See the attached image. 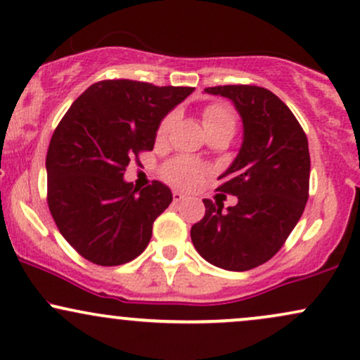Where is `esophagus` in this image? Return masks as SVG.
I'll return each instance as SVG.
<instances>
[{
    "mask_svg": "<svg viewBox=\"0 0 360 360\" xmlns=\"http://www.w3.org/2000/svg\"><path fill=\"white\" fill-rule=\"evenodd\" d=\"M172 200H174V203H181V201H184V194L179 191H174L172 193Z\"/></svg>",
    "mask_w": 360,
    "mask_h": 360,
    "instance_id": "obj_1",
    "label": "esophagus"
}]
</instances>
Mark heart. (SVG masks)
<instances>
[{
  "label": "heart",
  "mask_w": 360,
  "mask_h": 360,
  "mask_svg": "<svg viewBox=\"0 0 360 360\" xmlns=\"http://www.w3.org/2000/svg\"><path fill=\"white\" fill-rule=\"evenodd\" d=\"M174 117L169 115L162 120L160 123L159 131H157V137L164 139L167 135V131L171 130ZM203 123L206 130L217 127H229L235 130V115L229 108L220 105H212L203 111ZM206 174V167L203 164L196 162V160L189 159V157H177V159L167 162L162 169V176L166 177L172 186L183 189H194L198 184L203 181Z\"/></svg>",
  "instance_id": "1"
}]
</instances>
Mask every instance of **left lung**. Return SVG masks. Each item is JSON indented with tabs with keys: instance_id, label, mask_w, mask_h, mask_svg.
Returning <instances> with one entry per match:
<instances>
[{
	"instance_id": "left-lung-1",
	"label": "left lung",
	"mask_w": 360,
	"mask_h": 360,
	"mask_svg": "<svg viewBox=\"0 0 360 360\" xmlns=\"http://www.w3.org/2000/svg\"><path fill=\"white\" fill-rule=\"evenodd\" d=\"M205 93L229 98L243 125L240 150L218 177V191L237 196L223 212L203 200L205 217L191 240L205 260L226 271H249L276 255L308 201L309 152L303 128L283 101L259 86H217Z\"/></svg>"
}]
</instances>
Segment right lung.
<instances>
[{
  "label": "right lung",
  "instance_id": "add662e5",
  "mask_svg": "<svg viewBox=\"0 0 360 360\" xmlns=\"http://www.w3.org/2000/svg\"><path fill=\"white\" fill-rule=\"evenodd\" d=\"M194 88L113 79L89 86L60 120L49 143L47 200L71 247L98 266L139 257L172 193L154 181L123 179L131 159L152 150L160 122Z\"/></svg>",
  "mask_w": 360,
  "mask_h": 360
}]
</instances>
